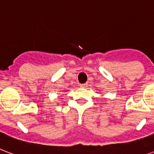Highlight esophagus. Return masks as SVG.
Instances as JSON below:
<instances>
[{
    "label": "esophagus",
    "instance_id": "obj_1",
    "mask_svg": "<svg viewBox=\"0 0 154 154\" xmlns=\"http://www.w3.org/2000/svg\"><path fill=\"white\" fill-rule=\"evenodd\" d=\"M80 87H87V83H84V84H81Z\"/></svg>",
    "mask_w": 154,
    "mask_h": 154
}]
</instances>
